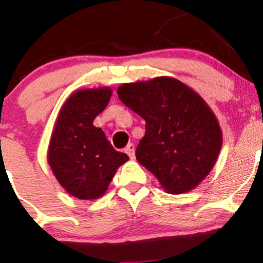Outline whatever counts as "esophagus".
<instances>
[{
    "label": "esophagus",
    "instance_id": "1",
    "mask_svg": "<svg viewBox=\"0 0 263 263\" xmlns=\"http://www.w3.org/2000/svg\"><path fill=\"white\" fill-rule=\"evenodd\" d=\"M124 152H126L127 154H128V157L131 159L135 158V145L134 144H128V145L126 146V149H124Z\"/></svg>",
    "mask_w": 263,
    "mask_h": 263
}]
</instances>
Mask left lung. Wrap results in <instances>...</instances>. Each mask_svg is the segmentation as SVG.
<instances>
[{"label": "left lung", "mask_w": 263, "mask_h": 263, "mask_svg": "<svg viewBox=\"0 0 263 263\" xmlns=\"http://www.w3.org/2000/svg\"><path fill=\"white\" fill-rule=\"evenodd\" d=\"M117 93L145 120L137 161L167 193L180 195L197 187L214 167L222 148V129L203 98L168 76L124 83Z\"/></svg>", "instance_id": "1"}]
</instances>
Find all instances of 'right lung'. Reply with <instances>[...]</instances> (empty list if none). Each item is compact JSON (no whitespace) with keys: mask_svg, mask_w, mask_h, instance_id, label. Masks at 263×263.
Returning a JSON list of instances; mask_svg holds the SVG:
<instances>
[{"mask_svg":"<svg viewBox=\"0 0 263 263\" xmlns=\"http://www.w3.org/2000/svg\"><path fill=\"white\" fill-rule=\"evenodd\" d=\"M109 87L79 89L62 105L48 148V163L58 183L80 200L105 195L119 166L128 161L117 152L93 120L107 106Z\"/></svg>","mask_w":263,"mask_h":263,"instance_id":"right-lung-1","label":"right lung"}]
</instances>
